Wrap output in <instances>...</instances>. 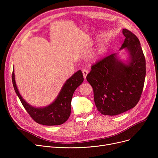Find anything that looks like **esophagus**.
I'll return each instance as SVG.
<instances>
[{"instance_id":"esophagus-1","label":"esophagus","mask_w":158,"mask_h":158,"mask_svg":"<svg viewBox=\"0 0 158 158\" xmlns=\"http://www.w3.org/2000/svg\"><path fill=\"white\" fill-rule=\"evenodd\" d=\"M82 74H83L84 79H86V76H87V75H88V71H87L86 69H83V70H82Z\"/></svg>"}]
</instances>
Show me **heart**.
<instances>
[{
	"mask_svg": "<svg viewBox=\"0 0 158 158\" xmlns=\"http://www.w3.org/2000/svg\"><path fill=\"white\" fill-rule=\"evenodd\" d=\"M102 54V49H100L96 54H94V57H93V59H94V60H98V58L101 56Z\"/></svg>",
	"mask_w": 158,
	"mask_h": 158,
	"instance_id": "obj_1",
	"label": "heart"
}]
</instances>
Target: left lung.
I'll list each match as a JSON object with an SVG mask.
<instances>
[{
  "mask_svg": "<svg viewBox=\"0 0 158 158\" xmlns=\"http://www.w3.org/2000/svg\"><path fill=\"white\" fill-rule=\"evenodd\" d=\"M122 33L126 39L120 51L126 49V59L113 54L94 64L86 76L97 110L104 115H117L133 108L143 88L145 59L140 42L129 30L123 29Z\"/></svg>",
  "mask_w": 158,
  "mask_h": 158,
  "instance_id": "1",
  "label": "left lung"
}]
</instances>
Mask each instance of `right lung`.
Here are the masks:
<instances>
[{
    "mask_svg": "<svg viewBox=\"0 0 158 158\" xmlns=\"http://www.w3.org/2000/svg\"><path fill=\"white\" fill-rule=\"evenodd\" d=\"M84 81L82 73L78 70L66 81L55 100L45 107H34L30 105L20 94L15 81L14 68L12 81L15 92L27 113L37 123L45 126H58L68 120L71 112V101L76 88Z\"/></svg>",
    "mask_w": 158,
    "mask_h": 158,
    "instance_id": "1",
    "label": "right lung"
}]
</instances>
